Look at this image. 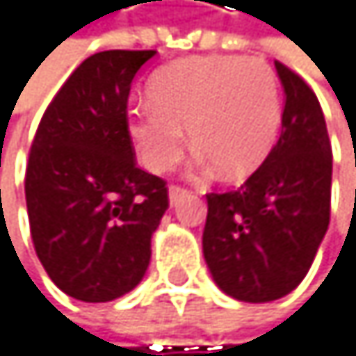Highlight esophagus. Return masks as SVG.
<instances>
[{
	"instance_id": "34e87169",
	"label": "esophagus",
	"mask_w": 356,
	"mask_h": 356,
	"mask_svg": "<svg viewBox=\"0 0 356 356\" xmlns=\"http://www.w3.org/2000/svg\"><path fill=\"white\" fill-rule=\"evenodd\" d=\"M186 194H188L186 188H181V186H170V188H168V202H170V204H177Z\"/></svg>"
}]
</instances>
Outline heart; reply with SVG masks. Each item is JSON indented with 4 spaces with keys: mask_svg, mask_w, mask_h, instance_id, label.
<instances>
[{
    "mask_svg": "<svg viewBox=\"0 0 356 356\" xmlns=\"http://www.w3.org/2000/svg\"><path fill=\"white\" fill-rule=\"evenodd\" d=\"M152 103L129 113V135L141 162L170 168L186 147V129L198 145L190 166L204 175L245 177L270 152L281 126V88L270 65L243 56H196L160 69L149 80Z\"/></svg>",
    "mask_w": 356,
    "mask_h": 356,
    "instance_id": "heart-1",
    "label": "heart"
}]
</instances>
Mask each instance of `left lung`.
I'll return each instance as SVG.
<instances>
[{
	"label": "left lung",
	"instance_id": "1",
	"mask_svg": "<svg viewBox=\"0 0 356 356\" xmlns=\"http://www.w3.org/2000/svg\"><path fill=\"white\" fill-rule=\"evenodd\" d=\"M274 67L285 88L281 137L238 190L207 194L202 232L217 287L253 304L304 281L332 211V143L318 99L296 71Z\"/></svg>",
	"mask_w": 356,
	"mask_h": 356
}]
</instances>
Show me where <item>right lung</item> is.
I'll return each mask as SVG.
<instances>
[{"label":"right lung","mask_w":356,"mask_h":356,"mask_svg":"<svg viewBox=\"0 0 356 356\" xmlns=\"http://www.w3.org/2000/svg\"><path fill=\"white\" fill-rule=\"evenodd\" d=\"M156 50L88 56L60 86L31 143L24 198L35 253L67 296L111 302L149 266L166 181L137 166L131 84Z\"/></svg>","instance_id":"obj_1"}]
</instances>
